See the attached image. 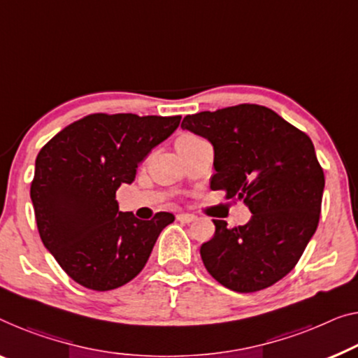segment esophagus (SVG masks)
<instances>
[{
	"label": "esophagus",
	"instance_id": "1",
	"mask_svg": "<svg viewBox=\"0 0 358 358\" xmlns=\"http://www.w3.org/2000/svg\"><path fill=\"white\" fill-rule=\"evenodd\" d=\"M196 218L197 217L194 215V213H186V212L178 213V215H177V220L181 222V223H191V222H194Z\"/></svg>",
	"mask_w": 358,
	"mask_h": 358
}]
</instances>
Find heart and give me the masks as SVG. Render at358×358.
I'll use <instances>...</instances> for the list:
<instances>
[{"mask_svg": "<svg viewBox=\"0 0 358 358\" xmlns=\"http://www.w3.org/2000/svg\"><path fill=\"white\" fill-rule=\"evenodd\" d=\"M194 135H189V133H185V135H181L180 138H193Z\"/></svg>", "mask_w": 358, "mask_h": 358, "instance_id": "b5f03b06", "label": "heart"}]
</instances>
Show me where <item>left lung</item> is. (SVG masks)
Returning a JSON list of instances; mask_svg holds the SVG:
<instances>
[{
    "mask_svg": "<svg viewBox=\"0 0 358 358\" xmlns=\"http://www.w3.org/2000/svg\"><path fill=\"white\" fill-rule=\"evenodd\" d=\"M181 128L213 146L210 189L249 207L246 225L213 220L201 246L206 268L236 292L265 289L289 273L315 233L324 175L310 138L265 106L239 104L186 115Z\"/></svg>",
    "mask_w": 358,
    "mask_h": 358,
    "instance_id": "1",
    "label": "left lung"
}]
</instances>
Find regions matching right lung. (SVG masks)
Instances as JSON below:
<instances>
[{
  "label": "right lung",
  "instance_id": "1",
  "mask_svg": "<svg viewBox=\"0 0 358 358\" xmlns=\"http://www.w3.org/2000/svg\"><path fill=\"white\" fill-rule=\"evenodd\" d=\"M181 117L92 114L52 136L35 161L30 186L45 248L73 281L110 291L145 268L159 234L175 217L140 220L120 212L115 191L172 135Z\"/></svg>",
  "mask_w": 358,
  "mask_h": 358
}]
</instances>
